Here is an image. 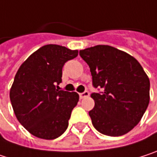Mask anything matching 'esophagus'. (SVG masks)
Segmentation results:
<instances>
[{
    "mask_svg": "<svg viewBox=\"0 0 157 157\" xmlns=\"http://www.w3.org/2000/svg\"><path fill=\"white\" fill-rule=\"evenodd\" d=\"M89 96H90V92H89L88 90H85L84 92L79 93V98H80V99H84V98H87V97H89Z\"/></svg>",
    "mask_w": 157,
    "mask_h": 157,
    "instance_id": "obj_1",
    "label": "esophagus"
}]
</instances>
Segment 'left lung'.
Returning a JSON list of instances; mask_svg holds the SVG:
<instances>
[{"instance_id":"left-lung-1","label":"left lung","mask_w":157,"mask_h":157,"mask_svg":"<svg viewBox=\"0 0 157 157\" xmlns=\"http://www.w3.org/2000/svg\"><path fill=\"white\" fill-rule=\"evenodd\" d=\"M89 65L95 101L89 114L95 129L108 136L130 132L141 121L149 104L150 81L140 63L129 54L110 45L79 51ZM102 90L99 91V89Z\"/></svg>"}]
</instances>
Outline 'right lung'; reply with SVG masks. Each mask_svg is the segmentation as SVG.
I'll use <instances>...</instances> for the list:
<instances>
[{
    "label": "right lung",
    "instance_id": "add662e5",
    "mask_svg": "<svg viewBox=\"0 0 157 157\" xmlns=\"http://www.w3.org/2000/svg\"><path fill=\"white\" fill-rule=\"evenodd\" d=\"M78 56L58 44H46L19 67L10 90V100L19 122L33 135L46 140L67 130L78 94L59 90L65 63Z\"/></svg>",
    "mask_w": 157,
    "mask_h": 157
}]
</instances>
